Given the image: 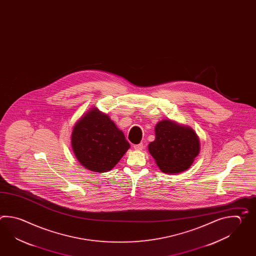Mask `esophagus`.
Wrapping results in <instances>:
<instances>
[{"label": "esophagus", "instance_id": "1", "mask_svg": "<svg viewBox=\"0 0 256 256\" xmlns=\"http://www.w3.org/2000/svg\"><path fill=\"white\" fill-rule=\"evenodd\" d=\"M134 148L136 150H142L143 148H144V145H143V143H140V144H136V145H134Z\"/></svg>", "mask_w": 256, "mask_h": 256}]
</instances>
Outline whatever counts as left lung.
Segmentation results:
<instances>
[{
	"instance_id": "8db88e82",
	"label": "left lung",
	"mask_w": 256,
	"mask_h": 256,
	"mask_svg": "<svg viewBox=\"0 0 256 256\" xmlns=\"http://www.w3.org/2000/svg\"><path fill=\"white\" fill-rule=\"evenodd\" d=\"M155 133L156 138L150 143L148 150L162 172L175 174L188 170L200 152L196 133L170 120L158 122Z\"/></svg>"
}]
</instances>
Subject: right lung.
I'll return each mask as SVG.
<instances>
[{"mask_svg":"<svg viewBox=\"0 0 256 256\" xmlns=\"http://www.w3.org/2000/svg\"><path fill=\"white\" fill-rule=\"evenodd\" d=\"M72 146L76 158L86 168L108 172L124 156L130 143L108 116L94 108L74 126Z\"/></svg>","mask_w":256,"mask_h":256,"instance_id":"obj_1","label":"right lung"}]
</instances>
